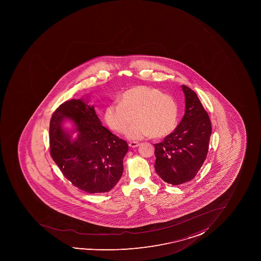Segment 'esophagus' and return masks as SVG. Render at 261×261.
I'll use <instances>...</instances> for the list:
<instances>
[{
    "mask_svg": "<svg viewBox=\"0 0 261 261\" xmlns=\"http://www.w3.org/2000/svg\"><path fill=\"white\" fill-rule=\"evenodd\" d=\"M128 145L129 146H130V147L132 148L138 147V146L140 145V143L135 142V141H133V142H129Z\"/></svg>",
    "mask_w": 261,
    "mask_h": 261,
    "instance_id": "1",
    "label": "esophagus"
}]
</instances>
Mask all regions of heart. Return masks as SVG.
Returning <instances> with one entry per match:
<instances>
[{"instance_id":"obj_1","label":"heart","mask_w":261,"mask_h":261,"mask_svg":"<svg viewBox=\"0 0 261 261\" xmlns=\"http://www.w3.org/2000/svg\"><path fill=\"white\" fill-rule=\"evenodd\" d=\"M126 137L140 140L152 135L156 139L170 135L178 123V107L172 96L158 88L136 86L125 91L120 102L109 105L105 111V121L110 128L123 134L129 124Z\"/></svg>"}]
</instances>
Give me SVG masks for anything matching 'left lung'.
I'll use <instances>...</instances> for the list:
<instances>
[{"instance_id":"left-lung-1","label":"left lung","mask_w":261,"mask_h":261,"mask_svg":"<svg viewBox=\"0 0 261 261\" xmlns=\"http://www.w3.org/2000/svg\"><path fill=\"white\" fill-rule=\"evenodd\" d=\"M186 97L185 115L177 127L163 142L155 144V170L173 186L193 179L208 151L211 121L196 93L181 86Z\"/></svg>"}]
</instances>
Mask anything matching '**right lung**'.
Here are the masks:
<instances>
[{
    "label": "right lung",
    "instance_id": "1",
    "mask_svg": "<svg viewBox=\"0 0 261 261\" xmlns=\"http://www.w3.org/2000/svg\"><path fill=\"white\" fill-rule=\"evenodd\" d=\"M88 103L83 98H74L54 112L49 126L50 154L73 186L87 193H105L121 178L128 145L102 125L94 106ZM65 120L73 122L72 130L63 127ZM75 132L78 135L72 139Z\"/></svg>",
    "mask_w": 261,
    "mask_h": 261
}]
</instances>
